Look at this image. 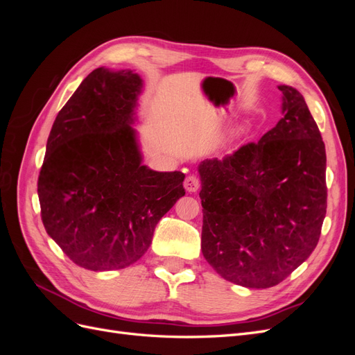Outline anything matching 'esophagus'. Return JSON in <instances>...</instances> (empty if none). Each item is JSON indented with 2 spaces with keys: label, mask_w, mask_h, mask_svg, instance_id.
Returning <instances> with one entry per match:
<instances>
[{
  "label": "esophagus",
  "mask_w": 355,
  "mask_h": 355,
  "mask_svg": "<svg viewBox=\"0 0 355 355\" xmlns=\"http://www.w3.org/2000/svg\"><path fill=\"white\" fill-rule=\"evenodd\" d=\"M184 185L188 192H197L200 189V179L194 175H189V176H187Z\"/></svg>",
  "instance_id": "esophagus-1"
}]
</instances>
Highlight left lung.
Wrapping results in <instances>:
<instances>
[{"instance_id": "obj_1", "label": "left lung", "mask_w": 355, "mask_h": 355, "mask_svg": "<svg viewBox=\"0 0 355 355\" xmlns=\"http://www.w3.org/2000/svg\"><path fill=\"white\" fill-rule=\"evenodd\" d=\"M283 118L259 142L201 176V250L222 278L250 288L282 283L314 252L327 209L326 148L304 96L290 85Z\"/></svg>"}]
</instances>
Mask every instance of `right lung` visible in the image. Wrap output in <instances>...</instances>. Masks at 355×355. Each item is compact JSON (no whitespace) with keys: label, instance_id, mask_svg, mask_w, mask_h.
<instances>
[{"label":"right lung","instance_id":"add662e5","mask_svg":"<svg viewBox=\"0 0 355 355\" xmlns=\"http://www.w3.org/2000/svg\"><path fill=\"white\" fill-rule=\"evenodd\" d=\"M142 80L94 69L59 111L38 176L41 219L62 252L90 271L141 259L158 220L185 196L180 171L142 166L133 110Z\"/></svg>","mask_w":355,"mask_h":355}]
</instances>
